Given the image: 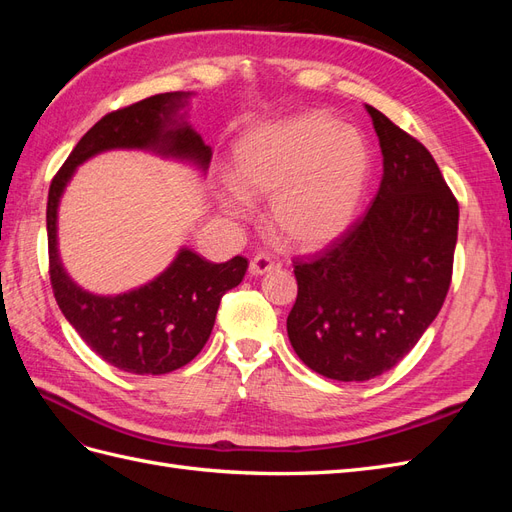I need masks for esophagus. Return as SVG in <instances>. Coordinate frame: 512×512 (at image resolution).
<instances>
[{
	"mask_svg": "<svg viewBox=\"0 0 512 512\" xmlns=\"http://www.w3.org/2000/svg\"><path fill=\"white\" fill-rule=\"evenodd\" d=\"M273 269H280V260H275L273 256H269V254H258V256H254L252 258V262H250V273L252 275H265V273H269V271H273Z\"/></svg>",
	"mask_w": 512,
	"mask_h": 512,
	"instance_id": "34e87169",
	"label": "esophagus"
}]
</instances>
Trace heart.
<instances>
[{
  "label": "heart",
  "instance_id": "1",
  "mask_svg": "<svg viewBox=\"0 0 512 512\" xmlns=\"http://www.w3.org/2000/svg\"><path fill=\"white\" fill-rule=\"evenodd\" d=\"M371 173L361 132L327 113H299L245 130L232 151L220 203L245 218L252 198H269V224L292 250L331 245L352 224Z\"/></svg>",
  "mask_w": 512,
  "mask_h": 512
}]
</instances>
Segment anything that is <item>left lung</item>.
<instances>
[{
    "label": "left lung",
    "mask_w": 512,
    "mask_h": 512,
    "mask_svg": "<svg viewBox=\"0 0 512 512\" xmlns=\"http://www.w3.org/2000/svg\"><path fill=\"white\" fill-rule=\"evenodd\" d=\"M382 181L365 218L314 262H297L286 329L316 374L363 382L395 367L436 320L451 286L459 207L431 153L365 104Z\"/></svg>",
    "instance_id": "8db88e82"
}]
</instances>
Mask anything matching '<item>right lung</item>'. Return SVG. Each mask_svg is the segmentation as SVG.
Wrapping results in <instances>:
<instances>
[{"instance_id": "1", "label": "right lung", "mask_w": 512, "mask_h": 512, "mask_svg": "<svg viewBox=\"0 0 512 512\" xmlns=\"http://www.w3.org/2000/svg\"><path fill=\"white\" fill-rule=\"evenodd\" d=\"M194 94L170 91L108 113L72 149L55 175L46 203L51 284L61 314L106 363L136 376H160L188 365L203 350L224 294L241 284L247 260L200 258L181 245L151 282L119 294H96L76 284L59 256V203L76 168L113 149L149 151L207 173L211 147L190 126Z\"/></svg>"}]
</instances>
